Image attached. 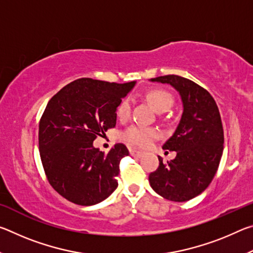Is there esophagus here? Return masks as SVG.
<instances>
[{"label": "esophagus", "instance_id": "esophagus-1", "mask_svg": "<svg viewBox=\"0 0 253 253\" xmlns=\"http://www.w3.org/2000/svg\"><path fill=\"white\" fill-rule=\"evenodd\" d=\"M129 153H130V155L134 157H140L143 155V152L137 151V149H135V148H129Z\"/></svg>", "mask_w": 253, "mask_h": 253}]
</instances>
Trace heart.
<instances>
[{"label":"heart","instance_id":"obj_1","mask_svg":"<svg viewBox=\"0 0 253 253\" xmlns=\"http://www.w3.org/2000/svg\"><path fill=\"white\" fill-rule=\"evenodd\" d=\"M146 98L149 104L157 113H163L169 109L173 104V97L169 91L164 89H152L146 93ZM131 101L129 98L123 99L117 107L116 114L121 121H126L130 116ZM158 132L154 128L132 125L123 131L122 137L126 143L138 147H146L154 139L157 138Z\"/></svg>","mask_w":253,"mask_h":253}]
</instances>
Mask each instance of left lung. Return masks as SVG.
Returning a JSON list of instances; mask_svg holds the SVG:
<instances>
[{"label":"left lung","instance_id":"8db88e82","mask_svg":"<svg viewBox=\"0 0 253 253\" xmlns=\"http://www.w3.org/2000/svg\"><path fill=\"white\" fill-rule=\"evenodd\" d=\"M169 84L179 92L183 114L173 136L163 148L176 152V157L163 163L149 174L154 191L174 202H185L207 188L219 168L223 153V127L215 100L208 90L176 75L153 78Z\"/></svg>","mask_w":253,"mask_h":253}]
</instances>
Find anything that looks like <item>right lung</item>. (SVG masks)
<instances>
[{
	"mask_svg": "<svg viewBox=\"0 0 253 253\" xmlns=\"http://www.w3.org/2000/svg\"><path fill=\"white\" fill-rule=\"evenodd\" d=\"M135 84L80 78L46 105L39 124L41 162L50 185L70 202L97 204L117 188L127 147L119 143L105 154L92 143L116 126L117 107Z\"/></svg>",
	"mask_w": 253,
	"mask_h": 253,
	"instance_id": "obj_1",
	"label": "right lung"
}]
</instances>
